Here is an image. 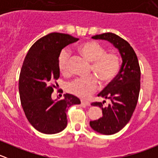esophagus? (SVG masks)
Instances as JSON below:
<instances>
[{
  "instance_id": "34e87169",
  "label": "esophagus",
  "mask_w": 158,
  "mask_h": 158,
  "mask_svg": "<svg viewBox=\"0 0 158 158\" xmlns=\"http://www.w3.org/2000/svg\"><path fill=\"white\" fill-rule=\"evenodd\" d=\"M81 104L83 105V106H90V102L88 101H85V100H81Z\"/></svg>"
}]
</instances>
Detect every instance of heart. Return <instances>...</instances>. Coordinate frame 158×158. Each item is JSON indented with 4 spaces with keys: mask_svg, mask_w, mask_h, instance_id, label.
<instances>
[{
    "mask_svg": "<svg viewBox=\"0 0 158 158\" xmlns=\"http://www.w3.org/2000/svg\"><path fill=\"white\" fill-rule=\"evenodd\" d=\"M78 52L84 59L91 63L90 73H92L102 84L110 83L118 73L121 66L119 56L114 52H106L103 46L96 41H87L78 47ZM69 52L64 49L58 57V68L63 75L69 73ZM98 80L94 76L87 78H79L68 85L70 93L79 97L88 98L96 91Z\"/></svg>",
    "mask_w": 158,
    "mask_h": 158,
    "instance_id": "obj_1",
    "label": "heart"
}]
</instances>
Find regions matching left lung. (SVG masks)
Returning a JSON list of instances; mask_svg holds the SVG:
<instances>
[{
  "label": "left lung",
  "mask_w": 158,
  "mask_h": 158,
  "mask_svg": "<svg viewBox=\"0 0 158 158\" xmlns=\"http://www.w3.org/2000/svg\"><path fill=\"white\" fill-rule=\"evenodd\" d=\"M92 39L105 40L111 43L119 50L122 65L116 77L98 96L111 100L108 107L102 102H92L102 110V116L98 120L91 121L93 130L103 135H113L122 130L130 121L136 108L141 88V69L138 57L130 44L118 35L105 33L95 35Z\"/></svg>",
  "instance_id": "8db88e82"
}]
</instances>
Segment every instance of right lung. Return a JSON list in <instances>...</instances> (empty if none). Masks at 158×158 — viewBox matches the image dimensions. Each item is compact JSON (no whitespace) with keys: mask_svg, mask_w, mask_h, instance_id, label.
Wrapping results in <instances>:
<instances>
[{"mask_svg":"<svg viewBox=\"0 0 158 158\" xmlns=\"http://www.w3.org/2000/svg\"><path fill=\"white\" fill-rule=\"evenodd\" d=\"M78 40L66 33H49L33 44L23 60L19 77L20 102L27 120L41 133L62 131L67 125L68 109L80 104L71 94H65L61 100L51 97L55 87L52 82L60 77L59 55L65 47Z\"/></svg>","mask_w":158,"mask_h":158,"instance_id":"obj_1","label":"right lung"}]
</instances>
